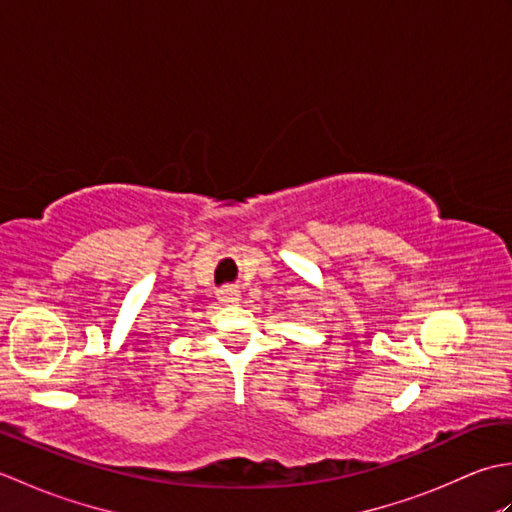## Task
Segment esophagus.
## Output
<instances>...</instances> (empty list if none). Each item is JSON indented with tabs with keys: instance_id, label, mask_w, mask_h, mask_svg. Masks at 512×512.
I'll return each mask as SVG.
<instances>
[{
	"instance_id": "esophagus-1",
	"label": "esophagus",
	"mask_w": 512,
	"mask_h": 512,
	"mask_svg": "<svg viewBox=\"0 0 512 512\" xmlns=\"http://www.w3.org/2000/svg\"><path fill=\"white\" fill-rule=\"evenodd\" d=\"M217 301H220L222 306H233V303H237V301H239L237 290H233V288H224V290H220V292H217Z\"/></svg>"
}]
</instances>
